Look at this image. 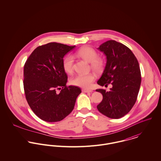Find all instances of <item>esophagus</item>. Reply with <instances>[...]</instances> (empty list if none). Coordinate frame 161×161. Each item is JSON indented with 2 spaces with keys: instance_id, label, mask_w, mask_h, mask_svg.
I'll return each mask as SVG.
<instances>
[{
  "instance_id": "esophagus-1",
  "label": "esophagus",
  "mask_w": 161,
  "mask_h": 161,
  "mask_svg": "<svg viewBox=\"0 0 161 161\" xmlns=\"http://www.w3.org/2000/svg\"><path fill=\"white\" fill-rule=\"evenodd\" d=\"M82 91V92H84V93L92 92V90H89V89H83Z\"/></svg>"
}]
</instances>
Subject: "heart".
Instances as JSON below:
<instances>
[{"mask_svg": "<svg viewBox=\"0 0 161 161\" xmlns=\"http://www.w3.org/2000/svg\"><path fill=\"white\" fill-rule=\"evenodd\" d=\"M75 55L91 63V68L95 71H100L103 68V64L102 61L100 58H97V53L91 47L84 46L80 48L75 53ZM73 57L70 55H68L64 58L63 60V68L66 73H72L73 70ZM95 77V75L92 72L77 74L70 79V83L75 86L88 88L92 85Z\"/></svg>", "mask_w": 161, "mask_h": 161, "instance_id": "b5f03b06", "label": "heart"}]
</instances>
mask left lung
I'll list each match as a JSON object with an SVG mask.
<instances>
[{
  "label": "left lung",
  "mask_w": 161,
  "mask_h": 161,
  "mask_svg": "<svg viewBox=\"0 0 161 161\" xmlns=\"http://www.w3.org/2000/svg\"><path fill=\"white\" fill-rule=\"evenodd\" d=\"M107 57L102 76L97 81L101 86L112 87L110 91L97 89L103 95L98 110L106 116L118 119L126 115L134 106L139 91L141 77L138 60L133 52L122 43L109 40L97 48Z\"/></svg>",
  "instance_id": "obj_1"
}]
</instances>
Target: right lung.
I'll return each mask as SVG.
<instances>
[{"mask_svg": "<svg viewBox=\"0 0 161 161\" xmlns=\"http://www.w3.org/2000/svg\"><path fill=\"white\" fill-rule=\"evenodd\" d=\"M75 47L55 42L38 46L25 64L26 99L35 114L47 122L59 121L69 115L81 93L78 87L66 86L68 75L63 68V58Z\"/></svg>", "mask_w": 161, "mask_h": 161, "instance_id": "1", "label": "right lung"}]
</instances>
